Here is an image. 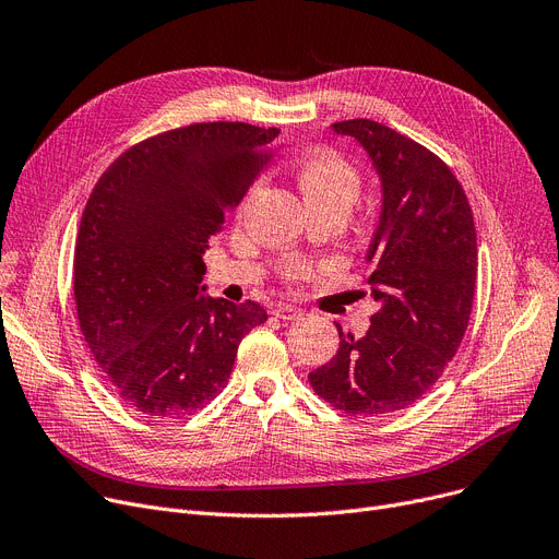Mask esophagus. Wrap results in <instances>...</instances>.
Instances as JSON below:
<instances>
[{
  "label": "esophagus",
  "instance_id": "34e87169",
  "mask_svg": "<svg viewBox=\"0 0 559 559\" xmlns=\"http://www.w3.org/2000/svg\"><path fill=\"white\" fill-rule=\"evenodd\" d=\"M272 312H274V317L285 319V321H292V319H299L301 317V310L295 308V306H289V304H278V306H274Z\"/></svg>",
  "mask_w": 559,
  "mask_h": 559
}]
</instances>
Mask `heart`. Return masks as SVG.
<instances>
[{"mask_svg":"<svg viewBox=\"0 0 559 559\" xmlns=\"http://www.w3.org/2000/svg\"><path fill=\"white\" fill-rule=\"evenodd\" d=\"M295 181L310 211H337L346 217L360 197L362 179L358 167L335 150H312L295 165ZM314 267L306 260H289L283 276L289 283L314 278Z\"/></svg>","mask_w":559,"mask_h":559,"instance_id":"obj_1","label":"heart"}]
</instances>
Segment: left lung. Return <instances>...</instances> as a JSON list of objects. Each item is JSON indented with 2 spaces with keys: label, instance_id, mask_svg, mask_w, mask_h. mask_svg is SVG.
<instances>
[{
  "label": "left lung",
  "instance_id": "8db88e82",
  "mask_svg": "<svg viewBox=\"0 0 559 559\" xmlns=\"http://www.w3.org/2000/svg\"><path fill=\"white\" fill-rule=\"evenodd\" d=\"M333 129L354 135L383 179L369 249L380 310L360 340L337 326V354L308 380L340 413L380 417L419 401L457 354L476 295V224L455 174L424 144L373 120Z\"/></svg>",
  "mask_w": 559,
  "mask_h": 559
}]
</instances>
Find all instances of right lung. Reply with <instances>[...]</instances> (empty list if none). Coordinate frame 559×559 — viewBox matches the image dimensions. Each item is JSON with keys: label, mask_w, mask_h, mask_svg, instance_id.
<instances>
[{"label": "right lung", "mask_w": 559, "mask_h": 559, "mask_svg": "<svg viewBox=\"0 0 559 559\" xmlns=\"http://www.w3.org/2000/svg\"><path fill=\"white\" fill-rule=\"evenodd\" d=\"M278 129L197 122L146 138L99 176L81 217L72 289L81 335L140 415H192L226 385L251 299H205L203 253L274 156Z\"/></svg>", "instance_id": "1"}]
</instances>
